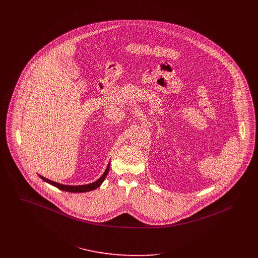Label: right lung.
Here are the masks:
<instances>
[{
    "label": "right lung",
    "instance_id": "add662e5",
    "mask_svg": "<svg viewBox=\"0 0 258 258\" xmlns=\"http://www.w3.org/2000/svg\"><path fill=\"white\" fill-rule=\"evenodd\" d=\"M109 167H110V163H108V166L105 170V172L103 173V175L94 183H91V184H81V185H70V184H58V183H55L53 181H50L40 175H38L41 180H43L44 182L48 183V184H52L54 186H56L57 188L61 189V190H64V191H70V192H84V191H90V190H93L95 188H97L98 186H100V184L103 183V181L105 180L107 174H108V171H109Z\"/></svg>",
    "mask_w": 258,
    "mask_h": 258
}]
</instances>
